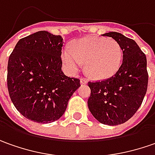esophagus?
Listing matches in <instances>:
<instances>
[{"instance_id": "1", "label": "esophagus", "mask_w": 155, "mask_h": 155, "mask_svg": "<svg viewBox=\"0 0 155 155\" xmlns=\"http://www.w3.org/2000/svg\"><path fill=\"white\" fill-rule=\"evenodd\" d=\"M87 80L86 78H81V84L84 85V84H87Z\"/></svg>"}]
</instances>
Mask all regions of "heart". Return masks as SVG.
<instances>
[{
  "instance_id": "1",
  "label": "heart",
  "mask_w": 155,
  "mask_h": 155,
  "mask_svg": "<svg viewBox=\"0 0 155 155\" xmlns=\"http://www.w3.org/2000/svg\"><path fill=\"white\" fill-rule=\"evenodd\" d=\"M122 58L120 45L102 37L79 39L73 44V50L65 47L61 51V61L68 72L76 73L86 63L87 73L96 80L114 75L120 68Z\"/></svg>"
}]
</instances>
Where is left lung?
Listing matches in <instances>:
<instances>
[{
	"instance_id": "1",
	"label": "left lung",
	"mask_w": 155,
	"mask_h": 155,
	"mask_svg": "<svg viewBox=\"0 0 155 155\" xmlns=\"http://www.w3.org/2000/svg\"><path fill=\"white\" fill-rule=\"evenodd\" d=\"M103 35L120 45L123 62L113 76L88 82L91 95L87 105L99 123L113 126L127 122L141 106L148 82L147 58L133 39L116 31Z\"/></svg>"
}]
</instances>
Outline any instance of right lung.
Masks as SVG:
<instances>
[{
    "label": "right lung",
    "mask_w": 155,
    "mask_h": 155,
    "mask_svg": "<svg viewBox=\"0 0 155 155\" xmlns=\"http://www.w3.org/2000/svg\"><path fill=\"white\" fill-rule=\"evenodd\" d=\"M62 38L40 31L19 39L9 56L8 89L15 108L39 124L59 119L80 80L61 71Z\"/></svg>",
    "instance_id": "1"
}]
</instances>
